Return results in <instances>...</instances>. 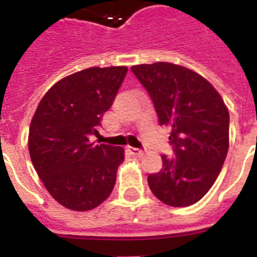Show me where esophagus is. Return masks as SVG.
I'll return each mask as SVG.
<instances>
[{"instance_id": "esophagus-1", "label": "esophagus", "mask_w": 257, "mask_h": 257, "mask_svg": "<svg viewBox=\"0 0 257 257\" xmlns=\"http://www.w3.org/2000/svg\"><path fill=\"white\" fill-rule=\"evenodd\" d=\"M131 151H132L133 155H136V156H140V155H143V153H144V151L140 148H131Z\"/></svg>"}]
</instances>
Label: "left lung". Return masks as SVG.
I'll list each match as a JSON object with an SVG mask.
<instances>
[{"mask_svg": "<svg viewBox=\"0 0 257 257\" xmlns=\"http://www.w3.org/2000/svg\"><path fill=\"white\" fill-rule=\"evenodd\" d=\"M148 92L159 124L171 129L173 157L148 176L153 195L171 207L197 203L217 179L229 144V113L200 74L171 62L131 68Z\"/></svg>", "mask_w": 257, "mask_h": 257, "instance_id": "obj_1", "label": "left lung"}]
</instances>
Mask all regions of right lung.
<instances>
[{"label": "right lung", "instance_id": "1", "mask_svg": "<svg viewBox=\"0 0 257 257\" xmlns=\"http://www.w3.org/2000/svg\"><path fill=\"white\" fill-rule=\"evenodd\" d=\"M128 68H89L56 82L29 128L34 169L54 200L72 211L98 207L116 183L124 149L89 140L97 135Z\"/></svg>", "mask_w": 257, "mask_h": 257}]
</instances>
